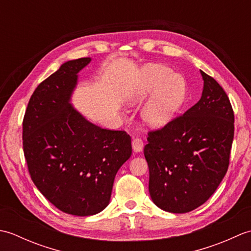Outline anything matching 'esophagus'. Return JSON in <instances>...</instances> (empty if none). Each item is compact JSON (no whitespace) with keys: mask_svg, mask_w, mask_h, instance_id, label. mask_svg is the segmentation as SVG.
I'll return each instance as SVG.
<instances>
[{"mask_svg":"<svg viewBox=\"0 0 251 251\" xmlns=\"http://www.w3.org/2000/svg\"><path fill=\"white\" fill-rule=\"evenodd\" d=\"M131 146H132V150L135 152H140L143 149V141L140 138H134L131 141Z\"/></svg>","mask_w":251,"mask_h":251,"instance_id":"obj_1","label":"esophagus"}]
</instances>
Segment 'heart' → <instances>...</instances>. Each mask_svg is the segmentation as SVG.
<instances>
[{
	"label": "heart",
	"mask_w": 251,
	"mask_h": 251,
	"mask_svg": "<svg viewBox=\"0 0 251 251\" xmlns=\"http://www.w3.org/2000/svg\"><path fill=\"white\" fill-rule=\"evenodd\" d=\"M141 112L142 119L152 127H162L173 119L184 99L185 82L172 69L161 65L148 66L142 70L132 102L142 101L149 95Z\"/></svg>",
	"instance_id": "1"
}]
</instances>
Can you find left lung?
Listing matches in <instances>:
<instances>
[{
    "label": "left lung",
    "mask_w": 251,
    "mask_h": 251,
    "mask_svg": "<svg viewBox=\"0 0 251 251\" xmlns=\"http://www.w3.org/2000/svg\"><path fill=\"white\" fill-rule=\"evenodd\" d=\"M201 97L162 128L148 132L149 192L161 209L184 214L215 193L227 172L234 112L226 93L201 70Z\"/></svg>",
    "instance_id": "obj_1"
}]
</instances>
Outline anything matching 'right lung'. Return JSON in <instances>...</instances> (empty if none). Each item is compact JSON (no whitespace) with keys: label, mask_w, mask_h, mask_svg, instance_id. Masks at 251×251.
Instances as JSON below:
<instances>
[{"label":"right lung","mask_w":251,"mask_h":251,"mask_svg":"<svg viewBox=\"0 0 251 251\" xmlns=\"http://www.w3.org/2000/svg\"><path fill=\"white\" fill-rule=\"evenodd\" d=\"M90 62H65L32 94L23 122L31 179L58 209L92 216L109 205L117 170L131 155L124 130L101 128L70 104L77 73Z\"/></svg>","instance_id":"add662e5"}]
</instances>
